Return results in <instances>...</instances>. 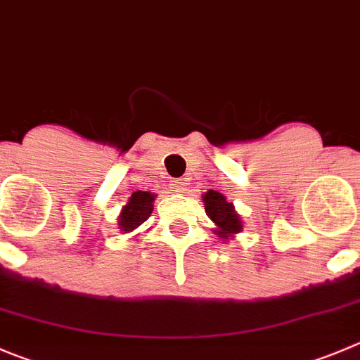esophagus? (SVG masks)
Here are the masks:
<instances>
[{"instance_id": "1", "label": "esophagus", "mask_w": 360, "mask_h": 360, "mask_svg": "<svg viewBox=\"0 0 360 360\" xmlns=\"http://www.w3.org/2000/svg\"><path fill=\"white\" fill-rule=\"evenodd\" d=\"M169 191L171 193H184L186 191V182H184L182 178H178V180H171L169 182Z\"/></svg>"}]
</instances>
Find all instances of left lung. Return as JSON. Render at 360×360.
Segmentation results:
<instances>
[{
	"mask_svg": "<svg viewBox=\"0 0 360 360\" xmlns=\"http://www.w3.org/2000/svg\"><path fill=\"white\" fill-rule=\"evenodd\" d=\"M205 201V212L208 217L217 224V231L215 233L222 238H228L229 235L238 233L242 229V222L238 214L235 212V207L226 201L217 191H208L203 196Z\"/></svg>",
	"mask_w": 360,
	"mask_h": 360,
	"instance_id": "1",
	"label": "left lung"
}]
</instances>
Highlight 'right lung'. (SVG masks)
Masks as SVG:
<instances>
[{
    "label": "right lung",
    "mask_w": 360,
    "mask_h": 360,
    "mask_svg": "<svg viewBox=\"0 0 360 360\" xmlns=\"http://www.w3.org/2000/svg\"><path fill=\"white\" fill-rule=\"evenodd\" d=\"M153 200H155L153 194L143 193V191L132 194L118 219V226L123 233H129V231L136 229L150 217L153 210Z\"/></svg>",
    "instance_id": "obj_1"
}]
</instances>
